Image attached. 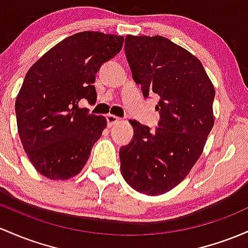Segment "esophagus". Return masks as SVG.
Wrapping results in <instances>:
<instances>
[{
    "label": "esophagus",
    "mask_w": 248,
    "mask_h": 248,
    "mask_svg": "<svg viewBox=\"0 0 248 248\" xmlns=\"http://www.w3.org/2000/svg\"><path fill=\"white\" fill-rule=\"evenodd\" d=\"M106 119H107V124L108 126H113V124H115L116 122H119L120 119L119 116H115V115H111V114H108L107 116H106Z\"/></svg>",
    "instance_id": "obj_1"
}]
</instances>
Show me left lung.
Masks as SVG:
<instances>
[{
	"instance_id": "obj_1",
	"label": "left lung",
	"mask_w": 248,
	"mask_h": 248,
	"mask_svg": "<svg viewBox=\"0 0 248 248\" xmlns=\"http://www.w3.org/2000/svg\"><path fill=\"white\" fill-rule=\"evenodd\" d=\"M124 51L145 97H159L151 130L129 120L134 138L120 149L121 174L132 188L160 195L179 185L198 161L213 128V83L200 60L164 36L127 35Z\"/></svg>"
}]
</instances>
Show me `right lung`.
<instances>
[{"label":"right lung","mask_w":248,"mask_h":248,"mask_svg":"<svg viewBox=\"0 0 248 248\" xmlns=\"http://www.w3.org/2000/svg\"><path fill=\"white\" fill-rule=\"evenodd\" d=\"M124 36L82 31L62 40L27 73L15 101L21 142L40 174L68 180L82 170L107 126L80 101L96 102L95 74L121 50Z\"/></svg>","instance_id":"right-lung-1"}]
</instances>
